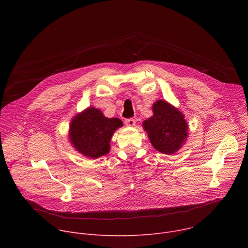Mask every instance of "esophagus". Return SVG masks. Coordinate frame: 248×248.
I'll use <instances>...</instances> for the list:
<instances>
[{"instance_id": "34e87169", "label": "esophagus", "mask_w": 248, "mask_h": 248, "mask_svg": "<svg viewBox=\"0 0 248 248\" xmlns=\"http://www.w3.org/2000/svg\"><path fill=\"white\" fill-rule=\"evenodd\" d=\"M135 120L134 119H127V120H125V124L127 125V126H134L135 125Z\"/></svg>"}]
</instances>
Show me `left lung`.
<instances>
[{
  "label": "left lung",
  "instance_id": "left-lung-1",
  "mask_svg": "<svg viewBox=\"0 0 248 248\" xmlns=\"http://www.w3.org/2000/svg\"><path fill=\"white\" fill-rule=\"evenodd\" d=\"M153 116L142 123L152 146L162 154L172 155L186 143L188 124L185 115L165 100H157Z\"/></svg>",
  "mask_w": 248,
  "mask_h": 248
}]
</instances>
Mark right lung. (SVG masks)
Returning <instances> with one entry per match:
<instances>
[{
	"label": "right lung",
	"mask_w": 248,
	"mask_h": 248,
	"mask_svg": "<svg viewBox=\"0 0 248 248\" xmlns=\"http://www.w3.org/2000/svg\"><path fill=\"white\" fill-rule=\"evenodd\" d=\"M123 126L118 118H106L94 107L77 114L69 124L68 140L73 147L89 159H98L108 154L114 132Z\"/></svg>",
	"instance_id": "obj_1"
}]
</instances>
